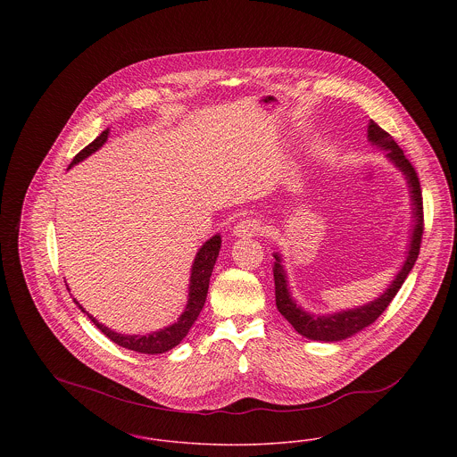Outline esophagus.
<instances>
[{
  "mask_svg": "<svg viewBox=\"0 0 457 457\" xmlns=\"http://www.w3.org/2000/svg\"><path fill=\"white\" fill-rule=\"evenodd\" d=\"M261 232V220L252 218V216L241 220V221L234 227V236H237V237H253V236H259Z\"/></svg>",
  "mask_w": 457,
  "mask_h": 457,
  "instance_id": "obj_1",
  "label": "esophagus"
}]
</instances>
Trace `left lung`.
Returning <instances> with one entry per match:
<instances>
[{
  "instance_id": "left-lung-1",
  "label": "left lung",
  "mask_w": 457,
  "mask_h": 457,
  "mask_svg": "<svg viewBox=\"0 0 457 457\" xmlns=\"http://www.w3.org/2000/svg\"><path fill=\"white\" fill-rule=\"evenodd\" d=\"M368 138L373 145H378L387 153V158L392 163L403 172L406 178L408 188H410V198L413 205V228H411V237L408 245V253L406 261L403 262L399 272L392 279L389 288L377 297L375 301L357 306L353 310H343L332 315H312L304 312L301 306H297L295 299L290 294L288 288V279L287 272L283 269L281 257L274 253V288H276V306L278 312L292 324V327L304 337L313 339V341H341L355 332L362 330L364 327L371 326L391 304L392 299L399 292L401 285L404 283L406 276L413 269L419 252H420V243H422V232H424V212H422V192H420V183L417 178V172L413 165L408 162L401 147L395 144V140L386 130H382L375 121H370L368 127Z\"/></svg>"
}]
</instances>
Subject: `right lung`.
Here are the masks:
<instances>
[{"mask_svg":"<svg viewBox=\"0 0 457 457\" xmlns=\"http://www.w3.org/2000/svg\"><path fill=\"white\" fill-rule=\"evenodd\" d=\"M107 137H109V130L102 131L91 144H87L80 153L75 154V158L70 163V167L79 163V162H82L84 158H87L96 149H100L105 144ZM220 248H221V237L218 234L212 236L209 241H205L202 245V248L196 252L195 261H194V265H192L190 292H188V303H187L185 312L181 313L178 322H174L172 326L165 327V328H160L156 332H149V334H120V332H116V330H112V328H109V327H105L104 324H100L75 299H73V303L79 306L80 312H84L89 317V320L95 326L98 327L116 345H120L123 348H129V350H133V352H138V353H151V355L169 352V350H172L174 346H178L183 341V337L188 334V330L195 324L196 317L200 315V312L204 308V303H205V297H207V288H209V278H211L212 267H214L216 259H218Z\"/></svg>","mask_w":457,"mask_h":457,"instance_id":"add662e5","label":"right lung"}]
</instances>
